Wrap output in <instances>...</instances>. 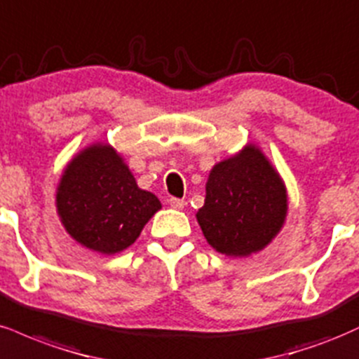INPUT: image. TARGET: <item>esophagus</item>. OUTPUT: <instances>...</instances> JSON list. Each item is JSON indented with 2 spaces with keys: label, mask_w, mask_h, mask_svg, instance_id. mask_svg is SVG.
I'll return each instance as SVG.
<instances>
[{
  "label": "esophagus",
  "mask_w": 359,
  "mask_h": 359,
  "mask_svg": "<svg viewBox=\"0 0 359 359\" xmlns=\"http://www.w3.org/2000/svg\"><path fill=\"white\" fill-rule=\"evenodd\" d=\"M170 205L172 206V208L181 210V208H183V206H184V200H181V198L171 196V198H170Z\"/></svg>",
  "instance_id": "esophagus-1"
}]
</instances>
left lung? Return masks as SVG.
Segmentation results:
<instances>
[{"instance_id": "1", "label": "left lung", "mask_w": 359, "mask_h": 359, "mask_svg": "<svg viewBox=\"0 0 359 359\" xmlns=\"http://www.w3.org/2000/svg\"><path fill=\"white\" fill-rule=\"evenodd\" d=\"M285 212L287 196L279 175L257 147L247 146L210 172L196 218L215 250L242 257L262 250L276 237Z\"/></svg>"}]
</instances>
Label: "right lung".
<instances>
[{"label": "right lung", "mask_w": 359, "mask_h": 359, "mask_svg": "<svg viewBox=\"0 0 359 359\" xmlns=\"http://www.w3.org/2000/svg\"><path fill=\"white\" fill-rule=\"evenodd\" d=\"M161 203L136 184L121 156L95 144L67 166L57 193L63 226L79 243L116 254L136 242Z\"/></svg>", "instance_id": "right-lung-1"}]
</instances>
